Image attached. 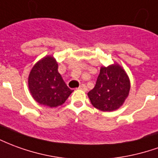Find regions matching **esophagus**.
I'll use <instances>...</instances> for the list:
<instances>
[{"label":"esophagus","instance_id":"34e87169","mask_svg":"<svg viewBox=\"0 0 158 158\" xmlns=\"http://www.w3.org/2000/svg\"><path fill=\"white\" fill-rule=\"evenodd\" d=\"M79 89L84 90V91H86V90H87V87H86V85H85V84H83V85H80V86L79 87Z\"/></svg>","mask_w":158,"mask_h":158}]
</instances>
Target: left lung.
Masks as SVG:
<instances>
[{
  "label": "left lung",
  "mask_w": 158,
  "mask_h": 158,
  "mask_svg": "<svg viewBox=\"0 0 158 158\" xmlns=\"http://www.w3.org/2000/svg\"><path fill=\"white\" fill-rule=\"evenodd\" d=\"M130 79L118 63L101 67L95 87L88 92L91 104L96 109L111 112L124 103L130 91Z\"/></svg>",
  "instance_id": "obj_1"
}]
</instances>
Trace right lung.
Segmentation results:
<instances>
[{"label": "right lung", "mask_w": 158, "mask_h": 158, "mask_svg": "<svg viewBox=\"0 0 158 158\" xmlns=\"http://www.w3.org/2000/svg\"><path fill=\"white\" fill-rule=\"evenodd\" d=\"M31 95L39 104L56 108L63 104L72 92L58 72V63L51 56H44L33 66L28 77Z\"/></svg>", "instance_id": "1"}]
</instances>
